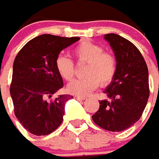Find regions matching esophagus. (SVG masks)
Instances as JSON below:
<instances>
[{
    "label": "esophagus",
    "instance_id": "esophagus-1",
    "mask_svg": "<svg viewBox=\"0 0 159 159\" xmlns=\"http://www.w3.org/2000/svg\"><path fill=\"white\" fill-rule=\"evenodd\" d=\"M75 99H77L78 101H84V100H86V97H82V96H75Z\"/></svg>",
    "mask_w": 159,
    "mask_h": 159
}]
</instances>
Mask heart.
I'll return each mask as SVG.
<instances>
[{"label": "heart", "mask_w": 159, "mask_h": 159, "mask_svg": "<svg viewBox=\"0 0 159 159\" xmlns=\"http://www.w3.org/2000/svg\"><path fill=\"white\" fill-rule=\"evenodd\" d=\"M73 55L79 62L87 63L82 79L74 80L66 87V91L76 96L85 97L94 91L99 85L107 86L116 72V59L111 53L105 52L103 48L92 42L80 43L73 49ZM55 67L57 73L65 80H71L74 75L72 60L64 55L56 58Z\"/></svg>", "instance_id": "b5f03b06"}]
</instances>
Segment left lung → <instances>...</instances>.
I'll return each instance as SVG.
<instances>
[{
  "label": "left lung",
  "instance_id": "left-lung-1",
  "mask_svg": "<svg viewBox=\"0 0 159 159\" xmlns=\"http://www.w3.org/2000/svg\"><path fill=\"white\" fill-rule=\"evenodd\" d=\"M116 59V72L104 90L107 99L100 101L92 116L95 124L119 132L140 119L149 99V72L141 52L131 42L117 34L104 35Z\"/></svg>",
  "mask_w": 159,
  "mask_h": 159
}]
</instances>
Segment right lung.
Returning <instances> with one entry per match:
<instances>
[{
	"label": "right lung",
	"instance_id": "right-lung-1",
	"mask_svg": "<svg viewBox=\"0 0 159 159\" xmlns=\"http://www.w3.org/2000/svg\"><path fill=\"white\" fill-rule=\"evenodd\" d=\"M80 39L41 35L29 41L15 58L10 86L15 115L33 135L46 136L63 122L65 105L73 97L61 94L50 101L64 86L55 61L61 51Z\"/></svg>",
	"mask_w": 159,
	"mask_h": 159
}]
</instances>
